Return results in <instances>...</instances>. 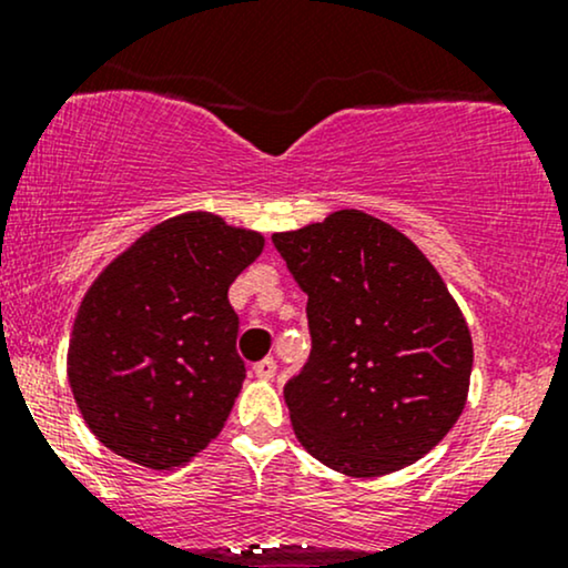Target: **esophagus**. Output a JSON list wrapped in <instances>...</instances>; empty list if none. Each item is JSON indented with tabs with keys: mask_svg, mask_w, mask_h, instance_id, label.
Listing matches in <instances>:
<instances>
[{
	"mask_svg": "<svg viewBox=\"0 0 568 568\" xmlns=\"http://www.w3.org/2000/svg\"><path fill=\"white\" fill-rule=\"evenodd\" d=\"M277 371V363L272 361V357H264V361H258L256 366H253V374L258 376V379H272Z\"/></svg>",
	"mask_w": 568,
	"mask_h": 568,
	"instance_id": "34e87169",
	"label": "esophagus"
}]
</instances>
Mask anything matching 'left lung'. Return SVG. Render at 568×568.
Returning a JSON list of instances; mask_svg holds the SVG:
<instances>
[{
  "mask_svg": "<svg viewBox=\"0 0 568 568\" xmlns=\"http://www.w3.org/2000/svg\"><path fill=\"white\" fill-rule=\"evenodd\" d=\"M272 243L306 293L312 349L283 387L298 443L357 478L414 465L470 387L473 338L446 283L406 234L361 211Z\"/></svg>",
  "mask_w": 568,
  "mask_h": 568,
  "instance_id": "8db88e82",
  "label": "left lung"
}]
</instances>
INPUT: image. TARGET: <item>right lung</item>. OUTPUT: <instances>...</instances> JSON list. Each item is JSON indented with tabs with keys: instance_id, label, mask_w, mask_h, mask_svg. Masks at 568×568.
Instances as JSON below:
<instances>
[{
	"instance_id": "1",
	"label": "right lung",
	"mask_w": 568,
	"mask_h": 568,
	"mask_svg": "<svg viewBox=\"0 0 568 568\" xmlns=\"http://www.w3.org/2000/svg\"><path fill=\"white\" fill-rule=\"evenodd\" d=\"M262 247L258 232L184 213L101 272L71 331L69 384L103 446L171 470L221 433L245 379L226 293Z\"/></svg>"
}]
</instances>
